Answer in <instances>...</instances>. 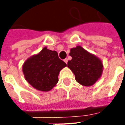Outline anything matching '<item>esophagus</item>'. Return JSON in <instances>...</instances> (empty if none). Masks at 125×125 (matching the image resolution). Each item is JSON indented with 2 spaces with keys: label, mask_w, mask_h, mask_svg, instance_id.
<instances>
[{
  "label": "esophagus",
  "mask_w": 125,
  "mask_h": 125,
  "mask_svg": "<svg viewBox=\"0 0 125 125\" xmlns=\"http://www.w3.org/2000/svg\"><path fill=\"white\" fill-rule=\"evenodd\" d=\"M63 61H64V62H65V63H68V60L67 59V58H65V59H64V60H63Z\"/></svg>",
  "instance_id": "esophagus-1"
}]
</instances>
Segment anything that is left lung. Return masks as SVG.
<instances>
[{"mask_svg":"<svg viewBox=\"0 0 125 125\" xmlns=\"http://www.w3.org/2000/svg\"><path fill=\"white\" fill-rule=\"evenodd\" d=\"M72 59L68 62V67L75 75L77 82L84 86H91L101 77L102 62L99 57L78 45L70 49Z\"/></svg>","mask_w":125,"mask_h":125,"instance_id":"obj_1","label":"left lung"}]
</instances>
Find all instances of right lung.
<instances>
[{
  "label": "right lung",
  "instance_id": "1",
  "mask_svg": "<svg viewBox=\"0 0 125 125\" xmlns=\"http://www.w3.org/2000/svg\"><path fill=\"white\" fill-rule=\"evenodd\" d=\"M65 66L66 63L59 58L57 52L45 47L26 60L22 70L31 86L39 91L48 92L55 86L60 71Z\"/></svg>",
  "mask_w": 125,
  "mask_h": 125
}]
</instances>
